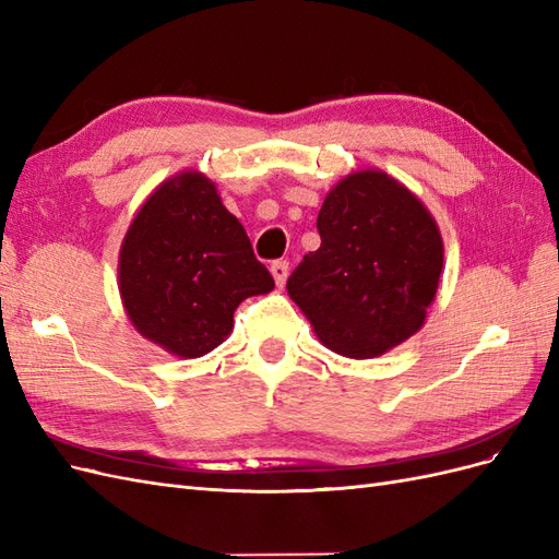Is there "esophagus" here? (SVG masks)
I'll return each instance as SVG.
<instances>
[{
  "mask_svg": "<svg viewBox=\"0 0 559 559\" xmlns=\"http://www.w3.org/2000/svg\"><path fill=\"white\" fill-rule=\"evenodd\" d=\"M270 273H273L277 286H284L286 277H289V263H286V261H275L273 265H270Z\"/></svg>",
  "mask_w": 559,
  "mask_h": 559,
  "instance_id": "34e87169",
  "label": "esophagus"
}]
</instances>
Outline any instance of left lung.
Here are the masks:
<instances>
[{
  "mask_svg": "<svg viewBox=\"0 0 559 559\" xmlns=\"http://www.w3.org/2000/svg\"><path fill=\"white\" fill-rule=\"evenodd\" d=\"M321 247L302 257L286 292L321 345L373 359L408 341L427 319L443 270L433 216L401 181L352 173L317 216Z\"/></svg>",
  "mask_w": 559,
  "mask_h": 559,
  "instance_id": "8db88e82",
  "label": "left lung"
}]
</instances>
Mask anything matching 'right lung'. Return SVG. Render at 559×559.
<instances>
[{
    "instance_id": "right-lung-1",
    "label": "right lung",
    "mask_w": 559,
    "mask_h": 559,
    "mask_svg": "<svg viewBox=\"0 0 559 559\" xmlns=\"http://www.w3.org/2000/svg\"><path fill=\"white\" fill-rule=\"evenodd\" d=\"M273 286L242 224L200 173L163 181L118 253V292L132 326L181 359L222 345L240 302Z\"/></svg>"
}]
</instances>
